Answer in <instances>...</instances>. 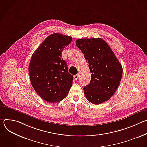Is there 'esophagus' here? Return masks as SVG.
<instances>
[{"instance_id":"34e87169","label":"esophagus","mask_w":147,"mask_h":147,"mask_svg":"<svg viewBox=\"0 0 147 147\" xmlns=\"http://www.w3.org/2000/svg\"><path fill=\"white\" fill-rule=\"evenodd\" d=\"M78 77H79V74H76V75L74 76V80H77L78 78Z\"/></svg>"}]
</instances>
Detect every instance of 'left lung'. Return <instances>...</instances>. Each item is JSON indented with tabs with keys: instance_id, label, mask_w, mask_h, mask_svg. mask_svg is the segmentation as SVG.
Returning a JSON list of instances; mask_svg holds the SVG:
<instances>
[{
	"instance_id": "8db88e82",
	"label": "left lung",
	"mask_w": 147,
	"mask_h": 147,
	"mask_svg": "<svg viewBox=\"0 0 147 147\" xmlns=\"http://www.w3.org/2000/svg\"><path fill=\"white\" fill-rule=\"evenodd\" d=\"M91 73V81L84 87L87 99L99 105L109 100L116 92L121 79L123 69L109 45L103 39L84 38L76 41Z\"/></svg>"
}]
</instances>
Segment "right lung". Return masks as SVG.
<instances>
[{
  "label": "right lung",
  "instance_id": "1",
  "mask_svg": "<svg viewBox=\"0 0 147 147\" xmlns=\"http://www.w3.org/2000/svg\"><path fill=\"white\" fill-rule=\"evenodd\" d=\"M72 37L55 33L49 35L34 52L30 61V81L37 94L47 102L65 99L72 86L73 76L61 58L63 49Z\"/></svg>",
  "mask_w": 147,
  "mask_h": 147
}]
</instances>
